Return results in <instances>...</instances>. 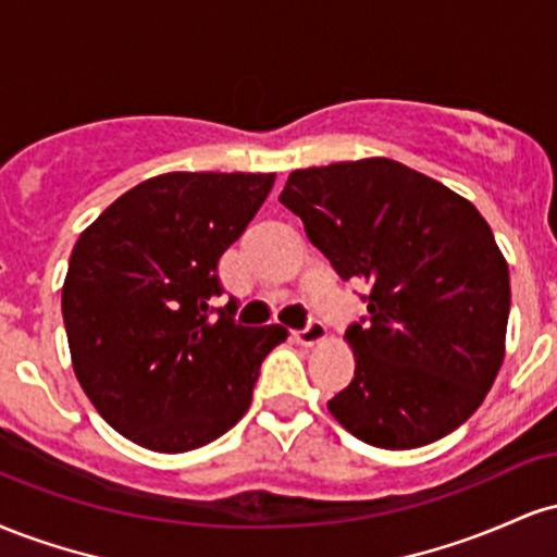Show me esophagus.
I'll return each instance as SVG.
<instances>
[{"mask_svg":"<svg viewBox=\"0 0 557 557\" xmlns=\"http://www.w3.org/2000/svg\"><path fill=\"white\" fill-rule=\"evenodd\" d=\"M293 337H296V343H300V345H317L327 337V327H324L319 319H309L304 330L293 332Z\"/></svg>","mask_w":557,"mask_h":557,"instance_id":"obj_1","label":"esophagus"}]
</instances>
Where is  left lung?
Returning <instances> with one entry per match:
<instances>
[{"label": "left lung", "mask_w": 557, "mask_h": 557, "mask_svg": "<svg viewBox=\"0 0 557 557\" xmlns=\"http://www.w3.org/2000/svg\"><path fill=\"white\" fill-rule=\"evenodd\" d=\"M280 203L332 270L369 285L332 417L385 450L458 430L500 372L510 311L508 264L474 203L385 157L290 172Z\"/></svg>", "instance_id": "obj_1"}]
</instances>
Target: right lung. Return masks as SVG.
Masks as SVG:
<instances>
[{
  "label": "right lung",
  "mask_w": 557,
  "mask_h": 557,
  "mask_svg": "<svg viewBox=\"0 0 557 557\" xmlns=\"http://www.w3.org/2000/svg\"><path fill=\"white\" fill-rule=\"evenodd\" d=\"M272 183L261 172L149 177L75 243L62 285L75 376L136 445L185 453L222 437L251 406L261 361L287 337L280 324L243 327L212 306L220 257Z\"/></svg>",
  "instance_id": "obj_1"
}]
</instances>
